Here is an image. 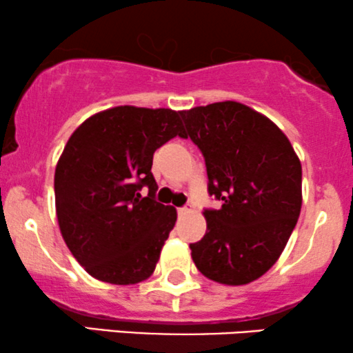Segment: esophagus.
<instances>
[{"instance_id": "34e87169", "label": "esophagus", "mask_w": 353, "mask_h": 353, "mask_svg": "<svg viewBox=\"0 0 353 353\" xmlns=\"http://www.w3.org/2000/svg\"><path fill=\"white\" fill-rule=\"evenodd\" d=\"M177 212H179V215H184V213H189V212H190V208L187 207V205H185V207H181V208H177Z\"/></svg>"}]
</instances>
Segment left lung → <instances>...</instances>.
Here are the masks:
<instances>
[{"instance_id":"left-lung-1","label":"left lung","mask_w":353,"mask_h":353,"mask_svg":"<svg viewBox=\"0 0 353 353\" xmlns=\"http://www.w3.org/2000/svg\"><path fill=\"white\" fill-rule=\"evenodd\" d=\"M187 137L205 158L207 233L190 244L197 269L213 282L246 285L262 276L287 246L301 212V163L285 133L265 115L234 101L182 110Z\"/></svg>"}]
</instances>
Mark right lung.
Here are the masks:
<instances>
[{"label": "right lung", "instance_id": "1", "mask_svg": "<svg viewBox=\"0 0 353 353\" xmlns=\"http://www.w3.org/2000/svg\"><path fill=\"white\" fill-rule=\"evenodd\" d=\"M181 112L119 105L84 120L55 169L58 226L84 270L101 282L140 283L154 272L177 212L154 200V151L185 137ZM149 187V197L139 190Z\"/></svg>", "mask_w": 353, "mask_h": 353}]
</instances>
